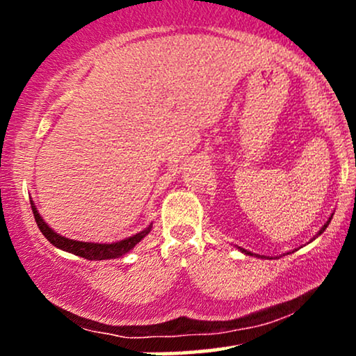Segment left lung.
<instances>
[{
	"label": "left lung",
	"instance_id": "left-lung-1",
	"mask_svg": "<svg viewBox=\"0 0 356 356\" xmlns=\"http://www.w3.org/2000/svg\"><path fill=\"white\" fill-rule=\"evenodd\" d=\"M332 218H333V216H330V218H328V220H326V222L325 224H323V227H321V229L320 231H318V234L316 236H314V238H318V236H320V234H323V231H325L326 229V227H328V224H330V220H332ZM313 238V239H314ZM312 239V241H313ZM312 241H309V243H312ZM239 251H243L244 252V254H248V256H256V257H264V259H266V256H257V254H254V252H251V251H246V249H243V248H239ZM269 259H273V257H269Z\"/></svg>",
	"mask_w": 356,
	"mask_h": 356
}]
</instances>
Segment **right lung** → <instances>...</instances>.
<instances>
[{"instance_id":"add662e5","label":"right lung","mask_w":356,"mask_h":356,"mask_svg":"<svg viewBox=\"0 0 356 356\" xmlns=\"http://www.w3.org/2000/svg\"><path fill=\"white\" fill-rule=\"evenodd\" d=\"M30 202H31V211H33L35 220H36V224H38L40 231H42V234L48 241H50L53 246L61 249V251L72 252V254L85 257V259H90V261L115 259V257L124 256L130 251V249L136 248L137 244L140 243V241L144 239L147 234H149L150 229H152V224H149L145 229L137 232V234L130 236V238H125L122 241H117V243H112V244H108V243H85V241H76V239L65 238V236H61V234H58V232L53 231L51 227L48 226L47 222H44L42 216H40V212H38V209H36L35 202L33 201H30Z\"/></svg>"}]
</instances>
